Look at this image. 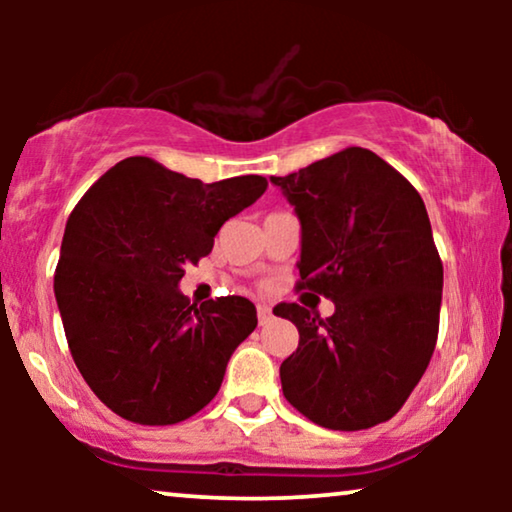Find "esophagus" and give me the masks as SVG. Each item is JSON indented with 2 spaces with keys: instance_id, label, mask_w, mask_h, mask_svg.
Listing matches in <instances>:
<instances>
[{
  "instance_id": "obj_1",
  "label": "esophagus",
  "mask_w": 512,
  "mask_h": 512,
  "mask_svg": "<svg viewBox=\"0 0 512 512\" xmlns=\"http://www.w3.org/2000/svg\"><path fill=\"white\" fill-rule=\"evenodd\" d=\"M256 314H258V324H268V321L272 319V310L268 305H258L256 307Z\"/></svg>"
}]
</instances>
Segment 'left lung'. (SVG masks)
Returning a JSON list of instances; mask_svg holds the SVG:
<instances>
[{
	"label": "left lung",
	"mask_w": 512,
	"mask_h": 512,
	"mask_svg": "<svg viewBox=\"0 0 512 512\" xmlns=\"http://www.w3.org/2000/svg\"><path fill=\"white\" fill-rule=\"evenodd\" d=\"M270 181L300 221L298 289L335 303L328 319L298 303L272 310L300 335L279 366L286 401L333 431L387 422L438 338L443 263L422 195L361 146Z\"/></svg>",
	"instance_id": "1"
}]
</instances>
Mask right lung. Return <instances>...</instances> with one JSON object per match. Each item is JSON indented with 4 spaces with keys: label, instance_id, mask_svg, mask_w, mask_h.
Listing matches in <instances>:
<instances>
[{
    "label": "right lung",
    "instance_id": "right-lung-1",
    "mask_svg": "<svg viewBox=\"0 0 512 512\" xmlns=\"http://www.w3.org/2000/svg\"><path fill=\"white\" fill-rule=\"evenodd\" d=\"M265 188L258 174L202 184L135 156L104 172L69 214L55 300L76 368L116 415L177 424L216 396L258 324L256 307L242 296L191 305L179 282Z\"/></svg>",
    "mask_w": 512,
    "mask_h": 512
}]
</instances>
